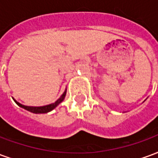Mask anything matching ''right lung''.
I'll return each instance as SVG.
<instances>
[{
	"label": "right lung",
	"instance_id": "1",
	"mask_svg": "<svg viewBox=\"0 0 158 158\" xmlns=\"http://www.w3.org/2000/svg\"><path fill=\"white\" fill-rule=\"evenodd\" d=\"M66 92H67V89H66L65 91L63 92L61 97L59 98L57 101H56L54 103H52V104H49V105H46V106H24V105H23L21 103L18 102L16 100H14V102L17 103V105L19 106L20 107H23V108H24L27 111H29V112H31L33 113H47L49 112H51L52 110L56 108V106H58L60 103L62 102V101L64 100L66 96Z\"/></svg>",
	"mask_w": 158,
	"mask_h": 158
}]
</instances>
